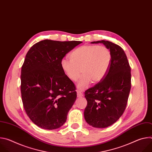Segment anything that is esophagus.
<instances>
[{
  "mask_svg": "<svg viewBox=\"0 0 152 152\" xmlns=\"http://www.w3.org/2000/svg\"><path fill=\"white\" fill-rule=\"evenodd\" d=\"M77 97H81L83 96V94L82 93H81L80 91H77Z\"/></svg>",
  "mask_w": 152,
  "mask_h": 152,
  "instance_id": "esophagus-1",
  "label": "esophagus"
}]
</instances>
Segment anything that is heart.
<instances>
[{
	"label": "heart",
	"instance_id": "heart-1",
	"mask_svg": "<svg viewBox=\"0 0 152 152\" xmlns=\"http://www.w3.org/2000/svg\"><path fill=\"white\" fill-rule=\"evenodd\" d=\"M111 58L110 49L104 46L85 45L71 52L70 60L62 59L60 66L65 75L72 82L77 81L82 73L83 76L77 86L79 90H84L91 82L98 83L104 78L110 69Z\"/></svg>",
	"mask_w": 152,
	"mask_h": 152
}]
</instances>
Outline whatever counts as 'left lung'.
<instances>
[{
  "label": "left lung",
  "mask_w": 152,
  "mask_h": 152,
  "mask_svg": "<svg viewBox=\"0 0 152 152\" xmlns=\"http://www.w3.org/2000/svg\"><path fill=\"white\" fill-rule=\"evenodd\" d=\"M91 43H103L112 55L106 76L85 93L87 100L84 111L85 121L93 127L104 128L116 122L126 109L131 88V70L120 46L104 40Z\"/></svg>",
  "instance_id": "1"
}]
</instances>
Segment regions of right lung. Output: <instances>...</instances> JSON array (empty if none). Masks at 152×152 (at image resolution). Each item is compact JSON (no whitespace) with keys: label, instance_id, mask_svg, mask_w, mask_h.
<instances>
[{"label":"right lung","instance_id":"add662e5","mask_svg":"<svg viewBox=\"0 0 152 152\" xmlns=\"http://www.w3.org/2000/svg\"><path fill=\"white\" fill-rule=\"evenodd\" d=\"M82 41L45 39L28 52L21 71V94L24 109L38 127L56 129L66 121L77 93L65 75L61 61Z\"/></svg>","mask_w":152,"mask_h":152}]
</instances>
